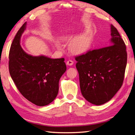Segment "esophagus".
Masks as SVG:
<instances>
[{
	"instance_id": "34e87169",
	"label": "esophagus",
	"mask_w": 135,
	"mask_h": 135,
	"mask_svg": "<svg viewBox=\"0 0 135 135\" xmlns=\"http://www.w3.org/2000/svg\"><path fill=\"white\" fill-rule=\"evenodd\" d=\"M73 64H74V62H73V61L72 60H68L67 61V62H66V64H67V65H73Z\"/></svg>"
}]
</instances>
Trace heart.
Instances as JSON below:
<instances>
[{
  "label": "heart",
  "instance_id": "obj_1",
  "mask_svg": "<svg viewBox=\"0 0 135 135\" xmlns=\"http://www.w3.org/2000/svg\"><path fill=\"white\" fill-rule=\"evenodd\" d=\"M72 36L66 35L63 38L65 41H70L71 40ZM93 41V33L91 31L87 30L84 32L75 36L71 41L69 44V49L72 52L76 54H83L89 50L91 46ZM55 46L57 48H60V44L55 43Z\"/></svg>",
  "mask_w": 135,
  "mask_h": 135
}]
</instances>
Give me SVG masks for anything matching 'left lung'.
I'll return each mask as SVG.
<instances>
[{"mask_svg": "<svg viewBox=\"0 0 135 135\" xmlns=\"http://www.w3.org/2000/svg\"><path fill=\"white\" fill-rule=\"evenodd\" d=\"M109 46L75 57L83 96L90 103L102 105L111 100L123 84L127 64L126 45L111 25Z\"/></svg>", "mask_w": 135, "mask_h": 135, "instance_id": "8db88e82", "label": "left lung"}]
</instances>
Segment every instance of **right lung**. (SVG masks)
I'll list each match as a JSON object with an SVG mask.
<instances>
[{
	"instance_id": "obj_1",
	"label": "right lung",
	"mask_w": 135,
	"mask_h": 135,
	"mask_svg": "<svg viewBox=\"0 0 135 135\" xmlns=\"http://www.w3.org/2000/svg\"><path fill=\"white\" fill-rule=\"evenodd\" d=\"M26 22L19 29L11 44L9 54L10 75L23 96L38 106L54 101L59 90V81L67 70L64 58L52 59L32 56L20 45Z\"/></svg>"
}]
</instances>
